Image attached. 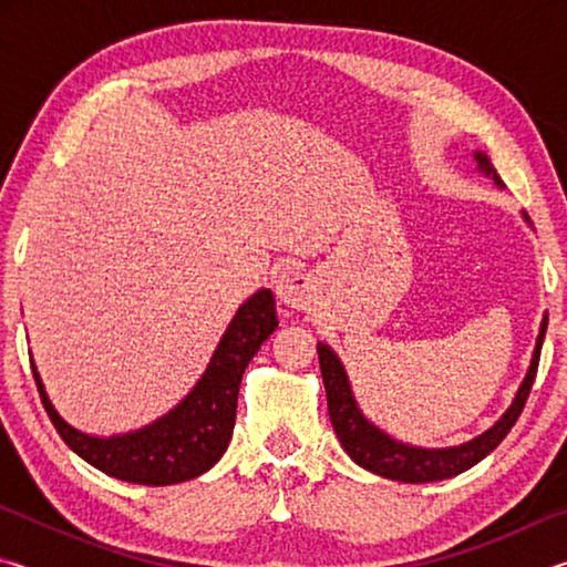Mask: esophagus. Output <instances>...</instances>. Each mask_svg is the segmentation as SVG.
<instances>
[{"label":"esophagus","instance_id":"obj_1","mask_svg":"<svg viewBox=\"0 0 567 567\" xmlns=\"http://www.w3.org/2000/svg\"><path fill=\"white\" fill-rule=\"evenodd\" d=\"M277 297L292 310H310L318 302V282L307 272H287L282 275L280 285H277Z\"/></svg>","mask_w":567,"mask_h":567}]
</instances>
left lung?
I'll return each instance as SVG.
<instances>
[{
    "mask_svg": "<svg viewBox=\"0 0 567 567\" xmlns=\"http://www.w3.org/2000/svg\"><path fill=\"white\" fill-rule=\"evenodd\" d=\"M475 162L480 172H485L487 177L495 179L497 187H503V179L497 177V172L491 165L487 155L475 152ZM523 217L525 223H530L527 215ZM545 330H548V318H543L530 368H527L523 385L517 390L513 405L505 410V415L497 420L491 430H485L483 435L470 440V443H463L457 447H440V450L398 443V440H392L388 433H382L380 427L372 425V422L362 415L358 402H354L348 372H344L340 358L330 350V344L318 342L320 370H322L324 392H328L330 420H332L334 433H338L340 443L344 447V453H348L360 467L370 470V473H375L380 477L400 480V483H435V480H445V477L465 473L467 467L477 465L485 455H491L493 450L503 443V437L511 433V427L515 425L517 417H520L527 395H530V388L535 382Z\"/></svg>",
    "mask_w": 567,
    "mask_h": 567,
    "instance_id": "obj_1",
    "label": "left lung"
}]
</instances>
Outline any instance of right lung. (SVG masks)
<instances>
[{"label": "right lung", "instance_id": "right-lung-1", "mask_svg": "<svg viewBox=\"0 0 567 567\" xmlns=\"http://www.w3.org/2000/svg\"><path fill=\"white\" fill-rule=\"evenodd\" d=\"M277 328L275 297L257 290L225 330L205 375L167 415L134 433L97 437L72 427L47 398L40 372L32 375L56 433L92 467L137 485H175L207 473L225 455L235 430L237 395L245 368Z\"/></svg>", "mask_w": 567, "mask_h": 567}]
</instances>
